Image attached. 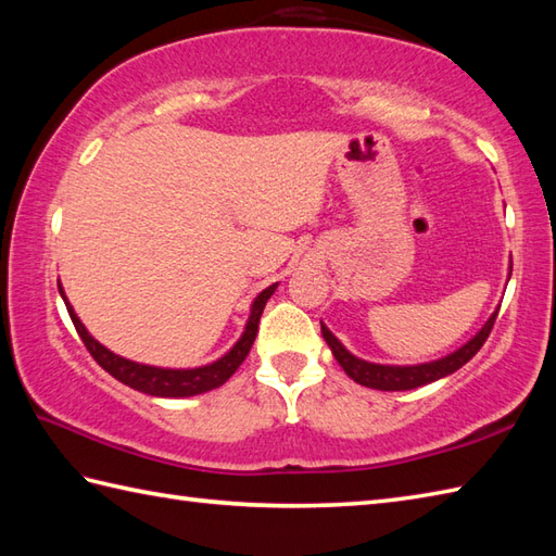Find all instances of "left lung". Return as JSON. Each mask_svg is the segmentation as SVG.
<instances>
[{
	"label": "left lung",
	"instance_id": "obj_1",
	"mask_svg": "<svg viewBox=\"0 0 556 556\" xmlns=\"http://www.w3.org/2000/svg\"><path fill=\"white\" fill-rule=\"evenodd\" d=\"M497 313L500 311H494L490 315V320L480 327V332L473 339H468L466 344L456 349L454 353H446L442 358L430 361V363H418V365H382V363L363 361L358 356H353V353L341 344L332 332H329L327 325L320 323V327H323V337L327 341V346L332 349V356L337 358V363L344 368V372L353 382L370 389H380V392H406V389H416L422 384H430L434 380H442V377L456 372L460 365H466L470 358H473L480 351V346L485 344V339L490 337L492 325L497 320Z\"/></svg>",
	"mask_w": 556,
	"mask_h": 556
}]
</instances>
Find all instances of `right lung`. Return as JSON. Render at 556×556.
Listing matches in <instances>:
<instances>
[{
    "mask_svg": "<svg viewBox=\"0 0 556 556\" xmlns=\"http://www.w3.org/2000/svg\"><path fill=\"white\" fill-rule=\"evenodd\" d=\"M56 287L66 303V311L71 315V323H74L78 337L90 351V356L96 358L104 370H108L112 377H116L119 382H124L126 387L138 389V392L143 394L164 396V399H184V396L205 394L210 389L222 387L236 370H239V365L245 361L248 351H251L253 341L257 337L260 315L265 311V303L269 301L271 293L277 291L279 285H271L265 291L257 293L255 301L251 303V315H248V323L243 327V334L239 337V341H236V344L224 353L222 358L212 361L207 365H200V368H157V365H146V363L128 361L124 356H116L114 351L102 346L100 341L88 332L86 325L80 323L74 305H71L66 299L62 281H56Z\"/></svg>",
    "mask_w": 556,
    "mask_h": 556,
    "instance_id": "obj_1",
    "label": "right lung"
}]
</instances>
